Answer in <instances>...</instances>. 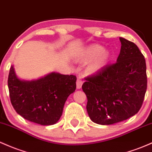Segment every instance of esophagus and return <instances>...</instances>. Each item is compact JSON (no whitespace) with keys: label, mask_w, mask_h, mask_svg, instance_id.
<instances>
[{"label":"esophagus","mask_w":152,"mask_h":152,"mask_svg":"<svg viewBox=\"0 0 152 152\" xmlns=\"http://www.w3.org/2000/svg\"><path fill=\"white\" fill-rule=\"evenodd\" d=\"M83 84V81L80 78H78V79L77 80V83H76L77 88V89H80Z\"/></svg>","instance_id":"esophagus-1"}]
</instances>
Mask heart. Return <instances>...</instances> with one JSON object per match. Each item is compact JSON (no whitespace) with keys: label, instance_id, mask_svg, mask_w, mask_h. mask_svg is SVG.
I'll return each mask as SVG.
<instances>
[{"label":"heart","instance_id":"obj_1","mask_svg":"<svg viewBox=\"0 0 152 152\" xmlns=\"http://www.w3.org/2000/svg\"><path fill=\"white\" fill-rule=\"evenodd\" d=\"M78 60L85 62L91 59L86 66V71L89 74H95L108 64L111 57L110 50L103 49L98 44L88 46L78 55Z\"/></svg>","mask_w":152,"mask_h":152}]
</instances>
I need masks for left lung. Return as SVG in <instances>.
<instances>
[{
	"instance_id": "obj_1",
	"label": "left lung",
	"mask_w": 152,
	"mask_h": 152,
	"mask_svg": "<svg viewBox=\"0 0 152 152\" xmlns=\"http://www.w3.org/2000/svg\"><path fill=\"white\" fill-rule=\"evenodd\" d=\"M119 39L121 47L116 62L85 78L82 86L88 115L100 125L123 121L137 113L147 88L144 55L134 42Z\"/></svg>"
}]
</instances>
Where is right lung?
I'll use <instances>...</instances> for the list:
<instances>
[{"label":"right lung","mask_w":152,"mask_h":152,"mask_svg":"<svg viewBox=\"0 0 152 152\" xmlns=\"http://www.w3.org/2000/svg\"><path fill=\"white\" fill-rule=\"evenodd\" d=\"M76 76L50 72L37 80L18 77L12 65L8 75L10 98L16 113L29 121L49 126L57 123L64 103L76 89Z\"/></svg>","instance_id":"obj_1"}]
</instances>
